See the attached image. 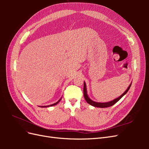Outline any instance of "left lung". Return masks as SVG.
<instances>
[{
    "label": "left lung",
    "instance_id": "obj_1",
    "mask_svg": "<svg viewBox=\"0 0 149 149\" xmlns=\"http://www.w3.org/2000/svg\"><path fill=\"white\" fill-rule=\"evenodd\" d=\"M131 84L129 86V87L127 88V89L125 90L124 91V93L121 94V95L118 97V98L115 99V100L111 101L109 102H95V101H93V100H91V99H90L88 95L87 94V88H86V83L84 81V88H83V93H84V97L86 101L88 104H89L90 105H91L94 107H101V108H104V107H110L113 106L114 104H116L117 102L118 101H119L120 99L123 97L125 94L127 93V91H129V89H130V86H131Z\"/></svg>",
    "mask_w": 149,
    "mask_h": 149
}]
</instances>
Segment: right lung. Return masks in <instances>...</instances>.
I'll use <instances>...</instances> for the list:
<instances>
[{
  "label": "right lung",
  "mask_w": 149,
  "mask_h": 149,
  "mask_svg": "<svg viewBox=\"0 0 149 149\" xmlns=\"http://www.w3.org/2000/svg\"><path fill=\"white\" fill-rule=\"evenodd\" d=\"M61 99H60L59 100H58L56 102H55V103H54V104H51V105H48V106H39V107H50V106H55V105H56L60 101H61Z\"/></svg>",
  "instance_id": "1"
}]
</instances>
